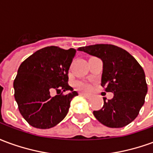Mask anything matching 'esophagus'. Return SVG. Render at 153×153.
Returning <instances> with one entry per match:
<instances>
[{
	"mask_svg": "<svg viewBox=\"0 0 153 153\" xmlns=\"http://www.w3.org/2000/svg\"><path fill=\"white\" fill-rule=\"evenodd\" d=\"M79 95H80V96L84 97H86V98H88V99H89L90 97H91V96H90V95H88V94H87V93H79Z\"/></svg>",
	"mask_w": 153,
	"mask_h": 153,
	"instance_id": "esophagus-1",
	"label": "esophagus"
}]
</instances>
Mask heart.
Returning <instances> with one entry per match:
<instances>
[{
    "mask_svg": "<svg viewBox=\"0 0 153 153\" xmlns=\"http://www.w3.org/2000/svg\"><path fill=\"white\" fill-rule=\"evenodd\" d=\"M77 85H78V87H79V88H81V89H83V90H85V91H89V90L91 89V87H90V85L87 84V83H81V82H79V83H77Z\"/></svg>",
    "mask_w": 153,
    "mask_h": 153,
    "instance_id": "obj_1",
    "label": "heart"
}]
</instances>
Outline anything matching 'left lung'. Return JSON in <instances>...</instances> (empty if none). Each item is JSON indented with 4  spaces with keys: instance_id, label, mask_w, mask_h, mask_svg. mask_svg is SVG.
Masks as SVG:
<instances>
[{
    "instance_id": "8db88e82",
    "label": "left lung",
    "mask_w": 153,
    "mask_h": 153,
    "mask_svg": "<svg viewBox=\"0 0 153 153\" xmlns=\"http://www.w3.org/2000/svg\"><path fill=\"white\" fill-rule=\"evenodd\" d=\"M78 50L102 60L101 85L106 92L114 93L112 99L103 98L102 109L93 111L97 120L110 128H121L131 123L138 116L148 93L141 65L128 51L111 44L91 45Z\"/></svg>"
}]
</instances>
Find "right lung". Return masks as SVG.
<instances>
[{"mask_svg":"<svg viewBox=\"0 0 153 153\" xmlns=\"http://www.w3.org/2000/svg\"><path fill=\"white\" fill-rule=\"evenodd\" d=\"M76 50L47 47L22 62L14 81L15 98L19 112L33 127L50 128L58 125L78 95L68 84V74ZM70 91L66 95L51 93Z\"/></svg>","mask_w":153,"mask_h":153,"instance_id":"obj_1","label":"right lung"}]
</instances>
